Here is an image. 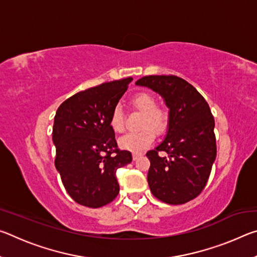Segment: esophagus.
Wrapping results in <instances>:
<instances>
[{
	"instance_id": "esophagus-1",
	"label": "esophagus",
	"mask_w": 257,
	"mask_h": 257,
	"mask_svg": "<svg viewBox=\"0 0 257 257\" xmlns=\"http://www.w3.org/2000/svg\"><path fill=\"white\" fill-rule=\"evenodd\" d=\"M142 156V154H137V153H135V154H133V160L134 161H136V160H138L139 158H141Z\"/></svg>"
}]
</instances>
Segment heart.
I'll list each match as a JSON object with an SVG mask.
<instances>
[{"instance_id":"b5f03b06","label":"heart","mask_w":257,"mask_h":257,"mask_svg":"<svg viewBox=\"0 0 257 257\" xmlns=\"http://www.w3.org/2000/svg\"><path fill=\"white\" fill-rule=\"evenodd\" d=\"M135 108L144 113V118L142 120V127H145L141 132L129 133L120 137L118 144L120 149L133 152V153H141L147 147L152 145L155 139V133L162 134L165 132L169 123V114L167 111L158 107L153 95L147 92H141L134 95L130 99ZM150 125V127L147 125ZM110 127L114 133H122L124 129L123 114L120 106L113 108L110 116Z\"/></svg>"}]
</instances>
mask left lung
<instances>
[{"instance_id": "left-lung-1", "label": "left lung", "mask_w": 257, "mask_h": 257, "mask_svg": "<svg viewBox=\"0 0 257 257\" xmlns=\"http://www.w3.org/2000/svg\"><path fill=\"white\" fill-rule=\"evenodd\" d=\"M136 85L158 93L169 108L165 138L146 154L150 189L164 203L185 204L201 194L216 158L210 106L194 86L177 76H146ZM159 151L168 156L159 157Z\"/></svg>"}]
</instances>
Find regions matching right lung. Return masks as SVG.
I'll return each instance as SVG.
<instances>
[{"mask_svg":"<svg viewBox=\"0 0 257 257\" xmlns=\"http://www.w3.org/2000/svg\"><path fill=\"white\" fill-rule=\"evenodd\" d=\"M132 80L129 77L82 90L55 113V168L68 194L80 205L97 208L118 196L115 172L133 156L118 150L110 116Z\"/></svg>","mask_w":257,"mask_h":257,"instance_id":"right-lung-1","label":"right lung"}]
</instances>
